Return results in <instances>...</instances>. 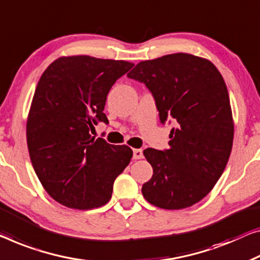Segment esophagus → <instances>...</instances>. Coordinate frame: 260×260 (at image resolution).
Returning <instances> with one entry per match:
<instances>
[{"label":"esophagus","mask_w":260,"mask_h":260,"mask_svg":"<svg viewBox=\"0 0 260 260\" xmlns=\"http://www.w3.org/2000/svg\"><path fill=\"white\" fill-rule=\"evenodd\" d=\"M143 157V153L142 149H134L133 150V158L134 160H140V158Z\"/></svg>","instance_id":"1"}]
</instances>
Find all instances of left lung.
Listing matches in <instances>:
<instances>
[{"label":"left lung","mask_w":260,"mask_h":260,"mask_svg":"<svg viewBox=\"0 0 260 260\" xmlns=\"http://www.w3.org/2000/svg\"><path fill=\"white\" fill-rule=\"evenodd\" d=\"M127 77L152 92L162 123H176L169 149L143 150L153 176L142 195L168 210L191 207L211 191L229 161L234 120L225 81L210 60L182 52L140 61Z\"/></svg>","instance_id":"obj_1"}]
</instances>
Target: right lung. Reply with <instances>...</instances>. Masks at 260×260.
<instances>
[{"label":"right lung","instance_id":"right-lung-1","mask_svg":"<svg viewBox=\"0 0 260 260\" xmlns=\"http://www.w3.org/2000/svg\"><path fill=\"white\" fill-rule=\"evenodd\" d=\"M134 67L125 60L60 57L42 75L26 121L31 164L45 191L68 208L105 205L113 183L128 166L129 147L91 137L111 87Z\"/></svg>","mask_w":260,"mask_h":260}]
</instances>
